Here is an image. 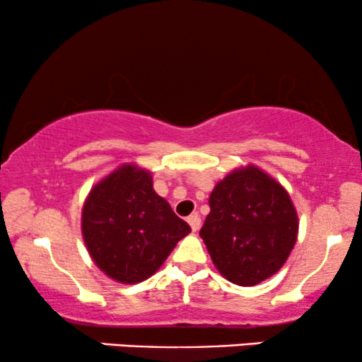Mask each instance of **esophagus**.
<instances>
[{"mask_svg": "<svg viewBox=\"0 0 362 362\" xmlns=\"http://www.w3.org/2000/svg\"><path fill=\"white\" fill-rule=\"evenodd\" d=\"M187 221H189L190 228H192V231H199V228H201V216L197 213L190 214L189 218H187Z\"/></svg>", "mask_w": 362, "mask_h": 362, "instance_id": "esophagus-1", "label": "esophagus"}]
</instances>
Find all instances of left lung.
Segmentation results:
<instances>
[{"label": "left lung", "mask_w": 362, "mask_h": 362, "mask_svg": "<svg viewBox=\"0 0 362 362\" xmlns=\"http://www.w3.org/2000/svg\"><path fill=\"white\" fill-rule=\"evenodd\" d=\"M209 207L199 235L223 277L255 286L286 264L300 221L276 178L255 165L236 168L216 184Z\"/></svg>", "instance_id": "1"}]
</instances>
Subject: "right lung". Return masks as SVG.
I'll use <instances>...</instances> for the list:
<instances>
[{
    "mask_svg": "<svg viewBox=\"0 0 362 362\" xmlns=\"http://www.w3.org/2000/svg\"><path fill=\"white\" fill-rule=\"evenodd\" d=\"M81 233L105 276L138 284L163 265L190 226L155 192L149 170L124 163L91 187L81 209Z\"/></svg>",
    "mask_w": 362,
    "mask_h": 362,
    "instance_id": "add662e5",
    "label": "right lung"
}]
</instances>
